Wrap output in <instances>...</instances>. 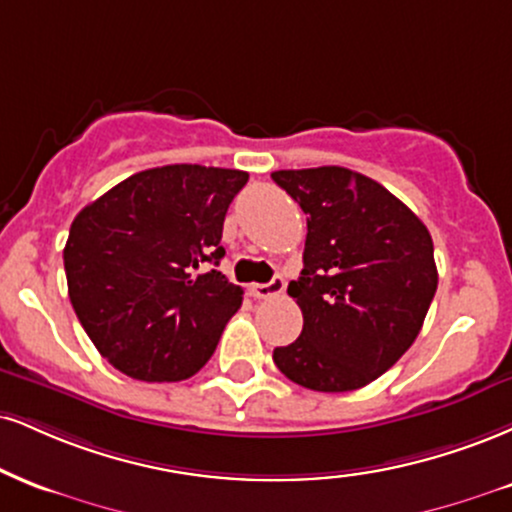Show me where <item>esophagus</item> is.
I'll return each mask as SVG.
<instances>
[{
    "label": "esophagus",
    "mask_w": 512,
    "mask_h": 512,
    "mask_svg": "<svg viewBox=\"0 0 512 512\" xmlns=\"http://www.w3.org/2000/svg\"><path fill=\"white\" fill-rule=\"evenodd\" d=\"M286 288V281L281 276H274L269 283H250V295L252 298H272V295L283 293Z\"/></svg>",
    "instance_id": "1"
}]
</instances>
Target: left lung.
Instances as JSON below:
<instances>
[{
    "mask_svg": "<svg viewBox=\"0 0 512 512\" xmlns=\"http://www.w3.org/2000/svg\"><path fill=\"white\" fill-rule=\"evenodd\" d=\"M272 178L307 214L305 267L288 283L303 334L274 348L276 367L312 391L362 389L420 334L439 283L432 236L396 195L357 171L317 166Z\"/></svg>",
    "mask_w": 512,
    "mask_h": 512,
    "instance_id": "8db88e82",
    "label": "left lung"
}]
</instances>
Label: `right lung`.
<instances>
[{
	"instance_id": "add662e5",
	"label": "right lung",
	"mask_w": 512,
	"mask_h": 512,
	"mask_svg": "<svg viewBox=\"0 0 512 512\" xmlns=\"http://www.w3.org/2000/svg\"><path fill=\"white\" fill-rule=\"evenodd\" d=\"M238 169L169 164L128 176L73 219L69 298L102 357L138 381H183L217 350L243 303L217 272Z\"/></svg>"
}]
</instances>
